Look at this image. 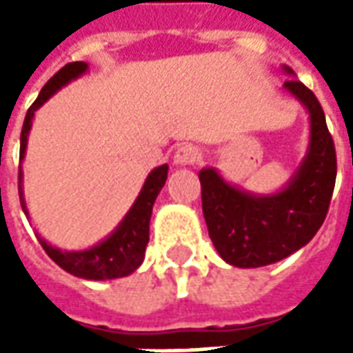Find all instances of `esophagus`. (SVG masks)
Here are the masks:
<instances>
[{
    "label": "esophagus",
    "instance_id": "esophagus-1",
    "mask_svg": "<svg viewBox=\"0 0 353 353\" xmlns=\"http://www.w3.org/2000/svg\"><path fill=\"white\" fill-rule=\"evenodd\" d=\"M200 159L199 147L194 145H181L177 147V151L174 153V164L177 166H189Z\"/></svg>",
    "mask_w": 353,
    "mask_h": 353
}]
</instances>
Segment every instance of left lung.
Masks as SVG:
<instances>
[{
  "mask_svg": "<svg viewBox=\"0 0 353 353\" xmlns=\"http://www.w3.org/2000/svg\"><path fill=\"white\" fill-rule=\"evenodd\" d=\"M281 70L295 77L289 65ZM283 90L306 109L310 138L304 159L280 191H245L212 166L199 172L210 238L221 259L238 268L272 265L304 248L325 221L333 196L336 154L323 109L301 81H285Z\"/></svg>",
  "mask_w": 353,
  "mask_h": 353,
  "instance_id": "left-lung-1",
  "label": "left lung"
}]
</instances>
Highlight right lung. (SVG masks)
<instances>
[{"label":"right lung","instance_id":"obj_1","mask_svg":"<svg viewBox=\"0 0 353 353\" xmlns=\"http://www.w3.org/2000/svg\"><path fill=\"white\" fill-rule=\"evenodd\" d=\"M88 72L87 62H72L65 64L52 79L41 88V92L37 96V100L32 103V108L28 109L26 119L22 124V134H20V162L26 157L28 136L34 124L35 111L41 108L45 101H49L54 94L65 85H70L72 81L79 79L81 75ZM168 177V164L157 166L149 172V176L143 181L141 191L134 200L130 210L126 212L121 223L115 229L111 230V234L100 240L98 244L90 245L87 250H77V252H68L60 250L57 245L49 244L45 238L37 236L43 250L47 252L50 259L54 261L60 268H64L65 272L73 274L83 280H115V278H124L130 276L145 257V248L149 242V221L153 214V204L159 192L166 183ZM24 172L22 166L19 168V194L22 212L30 217L26 200H24V187H22Z\"/></svg>","mask_w":353,"mask_h":353}]
</instances>
